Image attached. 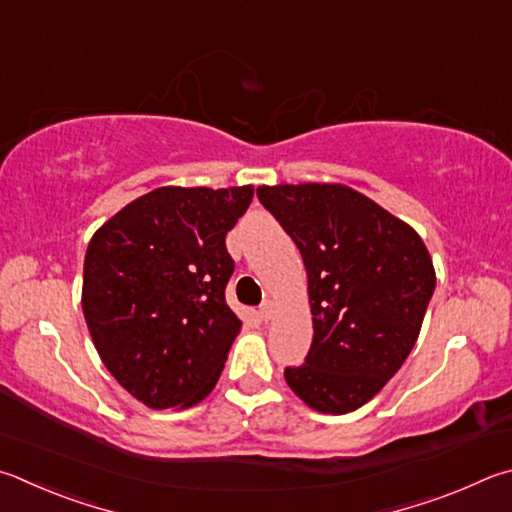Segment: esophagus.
<instances>
[{"mask_svg":"<svg viewBox=\"0 0 512 512\" xmlns=\"http://www.w3.org/2000/svg\"><path fill=\"white\" fill-rule=\"evenodd\" d=\"M273 315H275V302L273 300H266L262 306H259V318H262L264 322L273 320Z\"/></svg>","mask_w":512,"mask_h":512,"instance_id":"esophagus-1","label":"esophagus"}]
</instances>
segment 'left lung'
<instances>
[{"label":"left lung","instance_id":"obj_1","mask_svg":"<svg viewBox=\"0 0 512 512\" xmlns=\"http://www.w3.org/2000/svg\"><path fill=\"white\" fill-rule=\"evenodd\" d=\"M262 206L300 248L313 342L288 387L324 414L371 401L410 356L436 275L412 226L340 183L259 185Z\"/></svg>","mask_w":512,"mask_h":512}]
</instances>
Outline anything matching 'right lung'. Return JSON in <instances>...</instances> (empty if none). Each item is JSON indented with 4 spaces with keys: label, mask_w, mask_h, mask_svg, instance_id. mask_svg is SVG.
I'll use <instances>...</instances> for the list:
<instances>
[{
    "label": "right lung",
    "mask_w": 512,
    "mask_h": 512,
    "mask_svg": "<svg viewBox=\"0 0 512 512\" xmlns=\"http://www.w3.org/2000/svg\"><path fill=\"white\" fill-rule=\"evenodd\" d=\"M253 185L156 188L91 237L82 313L109 374L152 410L192 407L217 385L241 320L226 304L228 230Z\"/></svg>",
    "instance_id": "right-lung-1"
}]
</instances>
